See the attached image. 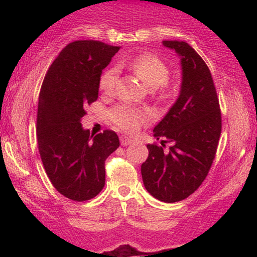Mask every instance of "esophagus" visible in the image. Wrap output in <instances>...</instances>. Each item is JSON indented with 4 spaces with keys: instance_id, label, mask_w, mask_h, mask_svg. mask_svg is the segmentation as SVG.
I'll return each instance as SVG.
<instances>
[{
    "instance_id": "1",
    "label": "esophagus",
    "mask_w": 257,
    "mask_h": 257,
    "mask_svg": "<svg viewBox=\"0 0 257 257\" xmlns=\"http://www.w3.org/2000/svg\"><path fill=\"white\" fill-rule=\"evenodd\" d=\"M119 140H120V145H122V146H128V145H131V144L133 143L132 139H129L128 137H125V135H122Z\"/></svg>"
}]
</instances>
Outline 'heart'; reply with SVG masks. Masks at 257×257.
Returning <instances> with one entry per match:
<instances>
[{
  "mask_svg": "<svg viewBox=\"0 0 257 257\" xmlns=\"http://www.w3.org/2000/svg\"><path fill=\"white\" fill-rule=\"evenodd\" d=\"M133 72L145 83L150 89H157L166 84L169 79L170 70L168 65L155 54H141L129 63ZM118 78V70L110 67L100 77V89L111 93L114 89ZM110 118L118 128L125 132H134L143 120L147 118L145 112L131 105L119 104L110 111Z\"/></svg>",
  "mask_w": 257,
  "mask_h": 257,
  "instance_id": "obj_1",
  "label": "heart"
}]
</instances>
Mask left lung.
Instances as JSON below:
<instances>
[{
	"instance_id": "obj_1",
	"label": "left lung",
	"mask_w": 257,
	"mask_h": 257,
	"mask_svg": "<svg viewBox=\"0 0 257 257\" xmlns=\"http://www.w3.org/2000/svg\"><path fill=\"white\" fill-rule=\"evenodd\" d=\"M181 58L180 95L153 129L161 145H147L141 166L147 192L161 202L187 198L204 181L216 155L221 135V111L209 67L184 41H163ZM167 142L173 145L168 152Z\"/></svg>"
}]
</instances>
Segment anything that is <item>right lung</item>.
Listing matches in <instances>:
<instances>
[{"instance_id": "obj_1", "label": "right lung", "mask_w": 257, "mask_h": 257, "mask_svg": "<svg viewBox=\"0 0 257 257\" xmlns=\"http://www.w3.org/2000/svg\"><path fill=\"white\" fill-rule=\"evenodd\" d=\"M119 47L100 41L67 44L49 66L37 111L38 151L52 185L75 202L105 186V161L119 146L113 131L90 134L81 124L85 106L96 101L102 70Z\"/></svg>"}]
</instances>
